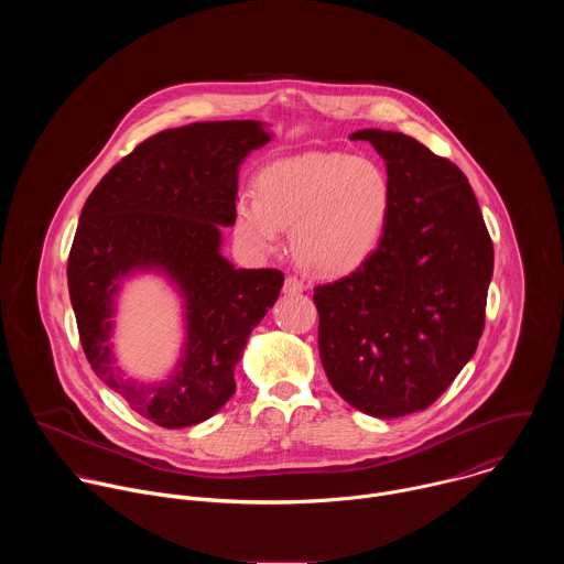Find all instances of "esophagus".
<instances>
[{
  "label": "esophagus",
  "mask_w": 564,
  "mask_h": 564,
  "mask_svg": "<svg viewBox=\"0 0 564 564\" xmlns=\"http://www.w3.org/2000/svg\"><path fill=\"white\" fill-rule=\"evenodd\" d=\"M303 290H305V283L301 279H296V276H288L285 283H283V292L285 294H299Z\"/></svg>",
  "instance_id": "esophagus-1"
}]
</instances>
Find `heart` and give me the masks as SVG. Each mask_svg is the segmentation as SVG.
<instances>
[{
    "mask_svg": "<svg viewBox=\"0 0 564 564\" xmlns=\"http://www.w3.org/2000/svg\"><path fill=\"white\" fill-rule=\"evenodd\" d=\"M390 212V183L366 158L307 153L276 160L257 181V196L236 200L238 236L259 252H274L281 227L299 265L337 276L361 265L377 248Z\"/></svg>",
    "mask_w": 564,
    "mask_h": 564,
    "instance_id": "b5f03b06",
    "label": "heart"
}]
</instances>
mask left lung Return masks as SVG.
<instances>
[{
    "label": "left lung",
    "mask_w": 564,
    "mask_h": 564,
    "mask_svg": "<svg viewBox=\"0 0 564 564\" xmlns=\"http://www.w3.org/2000/svg\"><path fill=\"white\" fill-rule=\"evenodd\" d=\"M386 160L390 212L370 257L314 288L333 388L372 417L429 409L485 330L494 243L457 165L411 135L364 129Z\"/></svg>",
    "instance_id": "1"
}]
</instances>
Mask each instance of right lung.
Wrapping results in <instances>:
<instances>
[{
	"mask_svg": "<svg viewBox=\"0 0 564 564\" xmlns=\"http://www.w3.org/2000/svg\"><path fill=\"white\" fill-rule=\"evenodd\" d=\"M268 140L259 120L165 129L113 165L79 214L66 265L79 344L94 372L158 426H194L225 404L240 350L283 288L281 270H236L218 252L238 165ZM153 264L188 296V348L170 382L142 387L115 370L106 341L117 281Z\"/></svg>",
	"mask_w": 564,
	"mask_h": 564,
	"instance_id": "add662e5",
	"label": "right lung"
}]
</instances>
